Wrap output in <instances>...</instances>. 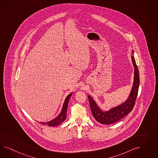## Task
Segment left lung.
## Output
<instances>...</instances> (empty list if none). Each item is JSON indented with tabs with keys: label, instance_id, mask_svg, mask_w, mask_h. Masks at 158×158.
Wrapping results in <instances>:
<instances>
[{
	"label": "left lung",
	"instance_id": "1",
	"mask_svg": "<svg viewBox=\"0 0 158 158\" xmlns=\"http://www.w3.org/2000/svg\"><path fill=\"white\" fill-rule=\"evenodd\" d=\"M131 60L134 67V83L129 97L125 102L118 106L111 109L109 111L103 112L97 106L96 102L91 97L88 96L92 114L96 120L101 124H110L114 123L122 119L126 115L129 114L134 108L139 91V69L133 56H131Z\"/></svg>",
	"mask_w": 158,
	"mask_h": 158
}]
</instances>
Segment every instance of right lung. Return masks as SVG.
<instances>
[{
	"label": "right lung",
	"instance_id": "1",
	"mask_svg": "<svg viewBox=\"0 0 158 158\" xmlns=\"http://www.w3.org/2000/svg\"><path fill=\"white\" fill-rule=\"evenodd\" d=\"M72 96V94H69L67 96V98H65L64 105L62 106V109L60 114L57 117L52 120L50 122H48L46 123L45 122H39L40 124H44V125H48V126H58L59 124H61L62 123L65 119H66V116H67V110L68 105V102L69 100L70 97Z\"/></svg>",
	"mask_w": 158,
	"mask_h": 158
}]
</instances>
